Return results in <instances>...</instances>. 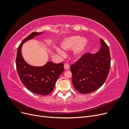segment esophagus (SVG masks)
<instances>
[{
  "label": "esophagus",
  "instance_id": "obj_1",
  "mask_svg": "<svg viewBox=\"0 0 129 129\" xmlns=\"http://www.w3.org/2000/svg\"><path fill=\"white\" fill-rule=\"evenodd\" d=\"M64 68L66 70H68L70 68V66L68 63H66L64 64Z\"/></svg>",
  "mask_w": 129,
  "mask_h": 129
}]
</instances>
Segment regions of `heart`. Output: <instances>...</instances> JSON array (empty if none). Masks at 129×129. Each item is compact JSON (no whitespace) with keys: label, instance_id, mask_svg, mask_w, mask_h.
I'll use <instances>...</instances> for the list:
<instances>
[{"label":"heart","instance_id":"1","mask_svg":"<svg viewBox=\"0 0 129 129\" xmlns=\"http://www.w3.org/2000/svg\"><path fill=\"white\" fill-rule=\"evenodd\" d=\"M87 45V40L84 38L80 39L79 36H73L66 39L62 42V48L64 50H70L73 48V53L74 56H79L83 52ZM58 53L62 54L61 50L58 49Z\"/></svg>","mask_w":129,"mask_h":129}]
</instances>
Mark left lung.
<instances>
[{
  "instance_id": "obj_1",
  "label": "left lung",
  "mask_w": 129,
  "mask_h": 129,
  "mask_svg": "<svg viewBox=\"0 0 129 129\" xmlns=\"http://www.w3.org/2000/svg\"><path fill=\"white\" fill-rule=\"evenodd\" d=\"M101 47L94 54H84L71 66L72 82L77 91L83 94L99 89L110 71L111 57L108 46L100 39Z\"/></svg>"
}]
</instances>
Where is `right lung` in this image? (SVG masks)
I'll return each instance as SVG.
<instances>
[{
  "mask_svg": "<svg viewBox=\"0 0 129 129\" xmlns=\"http://www.w3.org/2000/svg\"><path fill=\"white\" fill-rule=\"evenodd\" d=\"M42 32H33L25 38L17 49L16 68L22 83L30 91L40 95H47L54 89L56 82L64 71L63 62H48L41 67H34L24 60L21 54L22 44Z\"/></svg>",
  "mask_w": 129,
  "mask_h": 129,
  "instance_id": "right-lung-1",
  "label": "right lung"
}]
</instances>
